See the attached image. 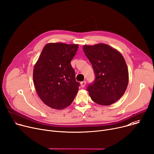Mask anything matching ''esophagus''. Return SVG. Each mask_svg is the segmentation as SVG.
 I'll return each instance as SVG.
<instances>
[{
	"label": "esophagus",
	"instance_id": "34e87169",
	"mask_svg": "<svg viewBox=\"0 0 154 154\" xmlns=\"http://www.w3.org/2000/svg\"><path fill=\"white\" fill-rule=\"evenodd\" d=\"M80 85H81L82 87H84L85 86V85H86V81L84 80L83 82H82L80 83Z\"/></svg>",
	"mask_w": 154,
	"mask_h": 154
}]
</instances>
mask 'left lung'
I'll list each match as a JSON object with an SVG mask.
<instances>
[{
	"instance_id": "8db88e82",
	"label": "left lung",
	"mask_w": 154,
	"mask_h": 154,
	"mask_svg": "<svg viewBox=\"0 0 154 154\" xmlns=\"http://www.w3.org/2000/svg\"><path fill=\"white\" fill-rule=\"evenodd\" d=\"M84 53L93 67L95 79L87 90L95 103L110 105L119 100L127 88L129 73L118 51L106 44L84 45Z\"/></svg>"
}]
</instances>
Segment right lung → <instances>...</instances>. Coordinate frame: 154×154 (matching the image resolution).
<instances>
[{"label":"right lung","instance_id":"1","mask_svg":"<svg viewBox=\"0 0 154 154\" xmlns=\"http://www.w3.org/2000/svg\"><path fill=\"white\" fill-rule=\"evenodd\" d=\"M78 45L48 43L43 48L33 69L36 91L43 103L51 108L69 106L79 90L75 70L70 62Z\"/></svg>","mask_w":154,"mask_h":154}]
</instances>
